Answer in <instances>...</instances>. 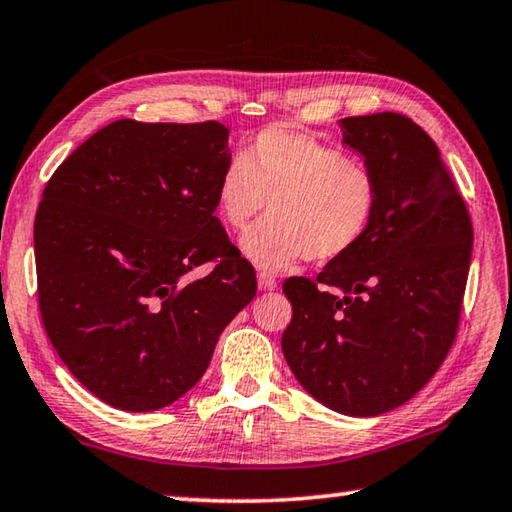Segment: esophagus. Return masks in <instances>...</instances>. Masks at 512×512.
<instances>
[{
    "instance_id": "34e87169",
    "label": "esophagus",
    "mask_w": 512,
    "mask_h": 512,
    "mask_svg": "<svg viewBox=\"0 0 512 512\" xmlns=\"http://www.w3.org/2000/svg\"><path fill=\"white\" fill-rule=\"evenodd\" d=\"M257 286H259V290H264V293H268V290H275L277 288V279L270 275V273H257Z\"/></svg>"
}]
</instances>
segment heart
Segmentation results:
<instances>
[{"instance_id":"b5f03b06","label":"heart","mask_w":512,"mask_h":512,"mask_svg":"<svg viewBox=\"0 0 512 512\" xmlns=\"http://www.w3.org/2000/svg\"><path fill=\"white\" fill-rule=\"evenodd\" d=\"M215 199L235 233L268 202L270 217L242 239V253L259 268L284 270L302 257L335 262L362 244L377 215L379 182L342 150L297 130L268 128L226 164Z\"/></svg>"}]
</instances>
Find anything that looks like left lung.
I'll list each match as a JSON object with an SVG mask.
<instances>
[{
  "label": "left lung",
  "instance_id": "1",
  "mask_svg": "<svg viewBox=\"0 0 512 512\" xmlns=\"http://www.w3.org/2000/svg\"><path fill=\"white\" fill-rule=\"evenodd\" d=\"M339 126L377 177V215L362 244L317 279H286L293 319L282 350L317 402L373 417L415 397L453 346L473 224L437 144L413 119L377 113Z\"/></svg>",
  "mask_w": 512,
  "mask_h": 512
}]
</instances>
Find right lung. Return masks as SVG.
Instances as JSON below:
<instances>
[{
	"label": "right lung",
	"instance_id": "right-lung-1",
	"mask_svg": "<svg viewBox=\"0 0 512 512\" xmlns=\"http://www.w3.org/2000/svg\"><path fill=\"white\" fill-rule=\"evenodd\" d=\"M219 122L97 130L55 170L35 217L39 310L66 368L108 406L177 402L253 302L255 268L215 217L230 162ZM206 261L216 268L190 283Z\"/></svg>",
	"mask_w": 512,
	"mask_h": 512
}]
</instances>
